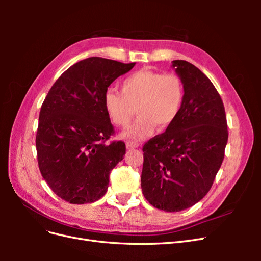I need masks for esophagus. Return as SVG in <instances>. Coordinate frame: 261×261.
<instances>
[{
	"mask_svg": "<svg viewBox=\"0 0 261 261\" xmlns=\"http://www.w3.org/2000/svg\"><path fill=\"white\" fill-rule=\"evenodd\" d=\"M126 148H127L128 150L136 149V148H138V145L136 143H133V141H128V143H126Z\"/></svg>",
	"mask_w": 261,
	"mask_h": 261,
	"instance_id": "1",
	"label": "esophagus"
}]
</instances>
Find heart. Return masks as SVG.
<instances>
[{
	"label": "heart",
	"mask_w": 261,
	"mask_h": 261,
	"mask_svg": "<svg viewBox=\"0 0 261 261\" xmlns=\"http://www.w3.org/2000/svg\"><path fill=\"white\" fill-rule=\"evenodd\" d=\"M184 98V83L177 74L140 69L124 78L121 92L107 90L103 106L116 126L128 125L136 110V121L121 133V138L141 140L155 127L169 128L177 118Z\"/></svg>",
	"instance_id": "b5f03b06"
}]
</instances>
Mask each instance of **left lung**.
<instances>
[{
  "label": "left lung",
  "instance_id": "8db88e82",
  "mask_svg": "<svg viewBox=\"0 0 261 261\" xmlns=\"http://www.w3.org/2000/svg\"><path fill=\"white\" fill-rule=\"evenodd\" d=\"M171 67L184 83V103L175 122L145 144L141 189L153 207L176 212L209 192L228 133L223 102L209 78L183 60Z\"/></svg>",
  "mask_w": 261,
  "mask_h": 261
}]
</instances>
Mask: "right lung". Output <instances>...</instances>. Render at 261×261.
Returning a JSON list of instances; mask_svg holds the SVG:
<instances>
[{"label": "right lung", "mask_w": 261, "mask_h": 261, "mask_svg": "<svg viewBox=\"0 0 261 261\" xmlns=\"http://www.w3.org/2000/svg\"><path fill=\"white\" fill-rule=\"evenodd\" d=\"M135 64L85 59L59 77L43 101L36 137L39 169L52 191L69 203L103 197L110 173L124 159L123 141L105 144L113 126L103 97Z\"/></svg>", "instance_id": "obj_1"}]
</instances>
